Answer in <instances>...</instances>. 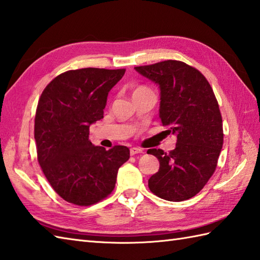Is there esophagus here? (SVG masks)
Instances as JSON below:
<instances>
[{"label":"esophagus","mask_w":260,"mask_h":260,"mask_svg":"<svg viewBox=\"0 0 260 260\" xmlns=\"http://www.w3.org/2000/svg\"><path fill=\"white\" fill-rule=\"evenodd\" d=\"M129 152H131V155H135V154L143 153V150H142V148H139V147H132Z\"/></svg>","instance_id":"esophagus-1"}]
</instances>
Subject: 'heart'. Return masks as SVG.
<instances>
[{"instance_id": "b5f03b06", "label": "heart", "mask_w": 260, "mask_h": 260, "mask_svg": "<svg viewBox=\"0 0 260 260\" xmlns=\"http://www.w3.org/2000/svg\"><path fill=\"white\" fill-rule=\"evenodd\" d=\"M145 90H150V89H147L146 87H144V86H140V87H136L135 89H134V91H133V95H135V93H139V92H142V91H145Z\"/></svg>"}]
</instances>
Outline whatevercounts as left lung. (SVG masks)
Wrapping results in <instances>:
<instances>
[{
  "label": "left lung",
  "instance_id": "1",
  "mask_svg": "<svg viewBox=\"0 0 260 260\" xmlns=\"http://www.w3.org/2000/svg\"><path fill=\"white\" fill-rule=\"evenodd\" d=\"M159 88V118L176 136L169 153L151 148L159 161L148 187L158 198L179 202L194 197L211 178L223 144L222 117L211 86L200 71L176 60L135 67Z\"/></svg>",
  "mask_w": 260,
  "mask_h": 260
}]
</instances>
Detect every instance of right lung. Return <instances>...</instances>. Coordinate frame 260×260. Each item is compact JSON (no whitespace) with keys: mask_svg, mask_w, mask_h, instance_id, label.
<instances>
[{"mask_svg":"<svg viewBox=\"0 0 260 260\" xmlns=\"http://www.w3.org/2000/svg\"><path fill=\"white\" fill-rule=\"evenodd\" d=\"M125 69L82 68L57 76L39 99L35 139L38 162L52 189L76 206L109 196L128 147L106 151L89 141V126L104 117L110 89Z\"/></svg>","mask_w":260,"mask_h":260,"instance_id":"obj_1","label":"right lung"}]
</instances>
